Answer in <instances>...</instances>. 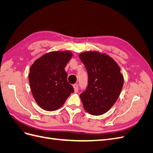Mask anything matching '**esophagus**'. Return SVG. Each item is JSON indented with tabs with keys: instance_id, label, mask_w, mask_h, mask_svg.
Instances as JSON below:
<instances>
[{
	"instance_id": "esophagus-1",
	"label": "esophagus",
	"mask_w": 153,
	"mask_h": 153,
	"mask_svg": "<svg viewBox=\"0 0 153 153\" xmlns=\"http://www.w3.org/2000/svg\"><path fill=\"white\" fill-rule=\"evenodd\" d=\"M73 88H74V91H75V92H77L78 91V84H75L73 85Z\"/></svg>"
}]
</instances>
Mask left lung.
Segmentation results:
<instances>
[{
    "mask_svg": "<svg viewBox=\"0 0 153 153\" xmlns=\"http://www.w3.org/2000/svg\"><path fill=\"white\" fill-rule=\"evenodd\" d=\"M88 73V85L80 95L84 109L92 115L106 113L114 105L124 84L121 68L105 53L85 52L79 55Z\"/></svg>",
    "mask_w": 153,
    "mask_h": 153,
    "instance_id": "8db88e82",
    "label": "left lung"
}]
</instances>
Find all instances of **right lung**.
Here are the masks:
<instances>
[{
	"mask_svg": "<svg viewBox=\"0 0 153 153\" xmlns=\"http://www.w3.org/2000/svg\"><path fill=\"white\" fill-rule=\"evenodd\" d=\"M69 51L51 52L38 59L30 68L29 80L32 95L41 108H61L74 92L64 68L72 57Z\"/></svg>",
	"mask_w": 153,
	"mask_h": 153,
	"instance_id": "obj_1",
	"label": "right lung"
}]
</instances>
